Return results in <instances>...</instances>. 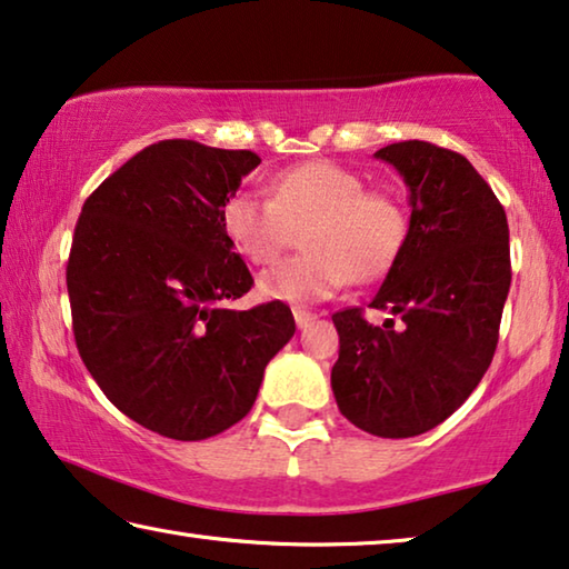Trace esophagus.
<instances>
[{
	"label": "esophagus",
	"instance_id": "34e87169",
	"mask_svg": "<svg viewBox=\"0 0 569 569\" xmlns=\"http://www.w3.org/2000/svg\"><path fill=\"white\" fill-rule=\"evenodd\" d=\"M292 315H295L297 328H308L310 322L315 320V312H310V310H300V308H295V310H292Z\"/></svg>",
	"mask_w": 569,
	"mask_h": 569
}]
</instances>
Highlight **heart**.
Instances as JSON below:
<instances>
[{
  "instance_id": "heart-1",
  "label": "heart",
  "mask_w": 569,
  "mask_h": 569,
  "mask_svg": "<svg viewBox=\"0 0 569 569\" xmlns=\"http://www.w3.org/2000/svg\"><path fill=\"white\" fill-rule=\"evenodd\" d=\"M308 254L259 277V292L282 302H320L348 279L373 282L395 264L407 213L387 190H363L356 172L328 160L295 164L272 180V198L239 190L221 208L226 239L251 264H269L303 226Z\"/></svg>"
}]
</instances>
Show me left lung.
Returning <instances> with one entry per match:
<instances>
[{
  "mask_svg": "<svg viewBox=\"0 0 569 569\" xmlns=\"http://www.w3.org/2000/svg\"><path fill=\"white\" fill-rule=\"evenodd\" d=\"M373 157L409 190V231L369 308L333 315L340 336L330 387L340 415L376 437H415L445 422L491 366L511 287L503 206L466 157L409 139Z\"/></svg>",
  "mask_w": 569,
  "mask_h": 569,
  "instance_id": "left-lung-1",
  "label": "left lung"
}]
</instances>
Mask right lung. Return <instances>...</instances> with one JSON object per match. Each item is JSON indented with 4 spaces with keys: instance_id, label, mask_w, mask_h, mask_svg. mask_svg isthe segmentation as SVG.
<instances>
[{
    "instance_id": "obj_1",
    "label": "right lung",
    "mask_w": 569,
    "mask_h": 569,
    "mask_svg": "<svg viewBox=\"0 0 569 569\" xmlns=\"http://www.w3.org/2000/svg\"><path fill=\"white\" fill-rule=\"evenodd\" d=\"M259 154L193 139L144 147L81 208L66 282L86 369L119 412L170 440H206L254 407L292 310H231L254 284L221 208Z\"/></svg>"
}]
</instances>
